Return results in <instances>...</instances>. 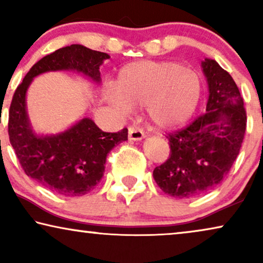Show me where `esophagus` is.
I'll list each match as a JSON object with an SVG mask.
<instances>
[{
  "label": "esophagus",
  "instance_id": "obj_1",
  "mask_svg": "<svg viewBox=\"0 0 263 263\" xmlns=\"http://www.w3.org/2000/svg\"><path fill=\"white\" fill-rule=\"evenodd\" d=\"M128 138L129 140H132V141H140V140L145 139L146 135L142 129L135 127V125H130V127L128 128Z\"/></svg>",
  "mask_w": 263,
  "mask_h": 263
}]
</instances>
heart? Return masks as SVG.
Masks as SVG:
<instances>
[{
	"label": "heart",
	"instance_id": "b5f03b06",
	"mask_svg": "<svg viewBox=\"0 0 263 263\" xmlns=\"http://www.w3.org/2000/svg\"><path fill=\"white\" fill-rule=\"evenodd\" d=\"M202 84L195 70L177 62L138 61L120 70L105 97L121 109L146 106L154 128L168 130L185 124L199 105Z\"/></svg>",
	"mask_w": 263,
	"mask_h": 263
}]
</instances>
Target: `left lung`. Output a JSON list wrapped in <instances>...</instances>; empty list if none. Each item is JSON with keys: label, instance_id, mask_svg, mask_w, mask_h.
I'll list each match as a JSON object with an SVG mask.
<instances>
[{"label": "left lung", "instance_id": "left-lung-1", "mask_svg": "<svg viewBox=\"0 0 263 263\" xmlns=\"http://www.w3.org/2000/svg\"><path fill=\"white\" fill-rule=\"evenodd\" d=\"M201 67L208 85L206 114L168 134L170 157L153 171L160 189L178 199L207 193L226 177L247 127L243 98L231 75L211 59Z\"/></svg>", "mask_w": 263, "mask_h": 263}]
</instances>
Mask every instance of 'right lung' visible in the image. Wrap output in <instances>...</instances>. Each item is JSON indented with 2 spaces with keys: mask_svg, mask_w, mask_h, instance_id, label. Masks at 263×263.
<instances>
[{
  "mask_svg": "<svg viewBox=\"0 0 263 263\" xmlns=\"http://www.w3.org/2000/svg\"><path fill=\"white\" fill-rule=\"evenodd\" d=\"M110 56L80 44L56 50L39 60L14 93L9 109L8 134L25 174L63 196H82L95 189L105 171L107 153L128 140V129L105 133L84 117L66 130L37 134L26 107V93L33 79L49 71L70 70L99 84V67Z\"/></svg>",
  "mask_w": 263,
  "mask_h": 263,
  "instance_id": "1",
  "label": "right lung"
}]
</instances>
